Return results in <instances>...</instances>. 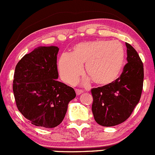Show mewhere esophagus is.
I'll list each match as a JSON object with an SVG mask.
<instances>
[{"label": "esophagus", "instance_id": "obj_1", "mask_svg": "<svg viewBox=\"0 0 155 155\" xmlns=\"http://www.w3.org/2000/svg\"><path fill=\"white\" fill-rule=\"evenodd\" d=\"M83 92H84V91L81 90V89H75V92H76V94H77L78 95H81V94Z\"/></svg>", "mask_w": 155, "mask_h": 155}]
</instances>
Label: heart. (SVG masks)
<instances>
[{
    "label": "heart",
    "mask_w": 155,
    "mask_h": 155,
    "mask_svg": "<svg viewBox=\"0 0 155 155\" xmlns=\"http://www.w3.org/2000/svg\"><path fill=\"white\" fill-rule=\"evenodd\" d=\"M125 60L124 48L117 41L96 40L76 44L72 54L63 53L58 62L60 78L64 82L74 84L82 74L88 77L83 81L88 84L91 80L100 86L114 82L120 74Z\"/></svg>",
    "instance_id": "heart-1"
}]
</instances>
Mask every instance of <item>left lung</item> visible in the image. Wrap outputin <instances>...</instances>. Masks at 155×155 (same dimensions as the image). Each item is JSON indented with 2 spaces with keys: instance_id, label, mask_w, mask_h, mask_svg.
Wrapping results in <instances>:
<instances>
[{
  "instance_id": "obj_1",
  "label": "left lung",
  "mask_w": 155,
  "mask_h": 155,
  "mask_svg": "<svg viewBox=\"0 0 155 155\" xmlns=\"http://www.w3.org/2000/svg\"><path fill=\"white\" fill-rule=\"evenodd\" d=\"M127 61L120 77L109 85L91 90L92 111L95 122L104 127L127 120L139 103L143 87L144 71L140 56L128 43Z\"/></svg>"
}]
</instances>
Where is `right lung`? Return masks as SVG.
<instances>
[{
    "mask_svg": "<svg viewBox=\"0 0 155 155\" xmlns=\"http://www.w3.org/2000/svg\"><path fill=\"white\" fill-rule=\"evenodd\" d=\"M57 46H40L25 54L15 66L13 93L20 113L31 124L52 128L64 119L72 87L57 81Z\"/></svg>",
    "mask_w": 155,
    "mask_h": 155,
    "instance_id": "1",
    "label": "right lung"
}]
</instances>
